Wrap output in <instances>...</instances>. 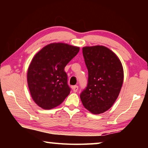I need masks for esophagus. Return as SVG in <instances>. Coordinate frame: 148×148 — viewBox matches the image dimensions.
Masks as SVG:
<instances>
[{
    "label": "esophagus",
    "mask_w": 148,
    "mask_h": 148,
    "mask_svg": "<svg viewBox=\"0 0 148 148\" xmlns=\"http://www.w3.org/2000/svg\"><path fill=\"white\" fill-rule=\"evenodd\" d=\"M72 90H73L74 92H77V90H78V86H72Z\"/></svg>",
    "instance_id": "esophagus-1"
}]
</instances>
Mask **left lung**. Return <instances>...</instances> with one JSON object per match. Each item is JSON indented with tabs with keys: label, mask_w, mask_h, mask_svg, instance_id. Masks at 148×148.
<instances>
[{
	"label": "left lung",
	"mask_w": 148,
	"mask_h": 148,
	"mask_svg": "<svg viewBox=\"0 0 148 148\" xmlns=\"http://www.w3.org/2000/svg\"><path fill=\"white\" fill-rule=\"evenodd\" d=\"M82 51L88 70V83L80 99L92 114H102L119 96L124 77L122 64L112 50L103 46H86Z\"/></svg>",
	"instance_id": "8db88e82"
}]
</instances>
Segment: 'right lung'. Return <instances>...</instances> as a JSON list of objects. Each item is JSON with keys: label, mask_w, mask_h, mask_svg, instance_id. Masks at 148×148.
I'll use <instances>...</instances> for the list:
<instances>
[{"label": "right lung", "mask_w": 148, "mask_h": 148, "mask_svg": "<svg viewBox=\"0 0 148 148\" xmlns=\"http://www.w3.org/2000/svg\"><path fill=\"white\" fill-rule=\"evenodd\" d=\"M79 47L51 43L34 56L27 71V84L32 99L38 106L50 110L61 104L71 92L64 67Z\"/></svg>", "instance_id": "1"}]
</instances>
